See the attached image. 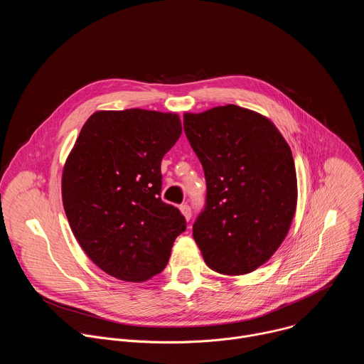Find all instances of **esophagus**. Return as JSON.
Returning <instances> with one entry per match:
<instances>
[{"label": "esophagus", "mask_w": 364, "mask_h": 364, "mask_svg": "<svg viewBox=\"0 0 364 364\" xmlns=\"http://www.w3.org/2000/svg\"><path fill=\"white\" fill-rule=\"evenodd\" d=\"M180 212H181V215L184 216V219L188 222L190 218H191V209H190V207H188L187 204H181V205H180Z\"/></svg>", "instance_id": "34e87169"}]
</instances>
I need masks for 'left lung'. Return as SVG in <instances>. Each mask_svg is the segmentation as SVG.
Listing matches in <instances>:
<instances>
[{"label": "left lung", "instance_id": "8db88e82", "mask_svg": "<svg viewBox=\"0 0 364 364\" xmlns=\"http://www.w3.org/2000/svg\"><path fill=\"white\" fill-rule=\"evenodd\" d=\"M184 131L207 186L193 237L210 269L249 274L269 261L295 216L291 148L269 118L236 105L186 112Z\"/></svg>", "mask_w": 364, "mask_h": 364}]
</instances>
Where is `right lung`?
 Here are the masks:
<instances>
[{"label":"right lung","mask_w":364,"mask_h":364,"mask_svg":"<svg viewBox=\"0 0 364 364\" xmlns=\"http://www.w3.org/2000/svg\"><path fill=\"white\" fill-rule=\"evenodd\" d=\"M181 135L174 112L97 111L69 152L62 200L70 229L108 275L144 282L160 274L183 215L161 197V160Z\"/></svg>","instance_id":"add662e5"}]
</instances>
